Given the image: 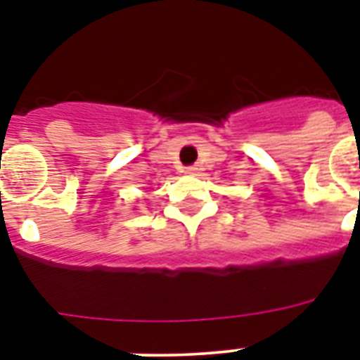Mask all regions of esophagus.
<instances>
[{"label":"esophagus","instance_id":"34e87169","mask_svg":"<svg viewBox=\"0 0 360 360\" xmlns=\"http://www.w3.org/2000/svg\"><path fill=\"white\" fill-rule=\"evenodd\" d=\"M198 172H200L198 166H188V168H186V174H198Z\"/></svg>","mask_w":360,"mask_h":360}]
</instances>
